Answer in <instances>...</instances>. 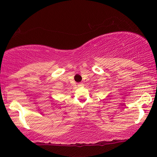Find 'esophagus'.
<instances>
[{"label":"esophagus","instance_id":"obj_1","mask_svg":"<svg viewBox=\"0 0 157 157\" xmlns=\"http://www.w3.org/2000/svg\"><path fill=\"white\" fill-rule=\"evenodd\" d=\"M78 86L79 87H82V86H84V84L83 83H79L78 84Z\"/></svg>","mask_w":157,"mask_h":157}]
</instances>
